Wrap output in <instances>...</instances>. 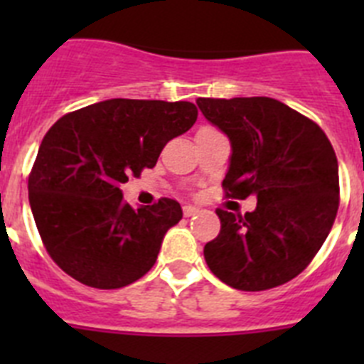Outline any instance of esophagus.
Returning a JSON list of instances; mask_svg holds the SVG:
<instances>
[{
	"label": "esophagus",
	"mask_w": 364,
	"mask_h": 364,
	"mask_svg": "<svg viewBox=\"0 0 364 364\" xmlns=\"http://www.w3.org/2000/svg\"><path fill=\"white\" fill-rule=\"evenodd\" d=\"M197 213H198L197 205H191V204L184 205V215H186V217H193V215H197Z\"/></svg>",
	"instance_id": "34e87169"
}]
</instances>
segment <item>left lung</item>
Returning <instances> with one entry per match:
<instances>
[{"label": "left lung", "instance_id": "8db88e82", "mask_svg": "<svg viewBox=\"0 0 364 364\" xmlns=\"http://www.w3.org/2000/svg\"><path fill=\"white\" fill-rule=\"evenodd\" d=\"M230 138L228 197H257L252 213L217 210L220 233L204 259L224 284L269 290L297 277L319 252L339 208V166L319 125L279 100L198 98Z\"/></svg>", "mask_w": 364, "mask_h": 364}]
</instances>
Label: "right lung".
Returning a JSON list of instances; mask_svg holds the SVG:
<instances>
[{"mask_svg": "<svg viewBox=\"0 0 364 364\" xmlns=\"http://www.w3.org/2000/svg\"><path fill=\"white\" fill-rule=\"evenodd\" d=\"M197 117L191 102L112 98L69 112L47 131L28 202L47 252L67 275L117 290L153 268L182 208L160 198L134 210L120 186L154 167L164 146Z\"/></svg>", "mask_w": 364, "mask_h": 364, "instance_id": "1", "label": "right lung"}]
</instances>
